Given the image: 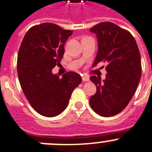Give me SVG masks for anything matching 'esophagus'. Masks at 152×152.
<instances>
[{"instance_id": "obj_1", "label": "esophagus", "mask_w": 152, "mask_h": 152, "mask_svg": "<svg viewBox=\"0 0 152 152\" xmlns=\"http://www.w3.org/2000/svg\"><path fill=\"white\" fill-rule=\"evenodd\" d=\"M82 81L83 82H89L90 79L88 76H82Z\"/></svg>"}]
</instances>
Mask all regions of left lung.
I'll use <instances>...</instances> for the list:
<instances>
[{"label":"left lung","instance_id":"8db88e82","mask_svg":"<svg viewBox=\"0 0 152 152\" xmlns=\"http://www.w3.org/2000/svg\"><path fill=\"white\" fill-rule=\"evenodd\" d=\"M96 34L98 51L94 66L107 63L106 77L90 78L96 92L90 98V104L102 117L120 113L129 103L141 78L142 67L139 48L127 30L111 22H102L90 29Z\"/></svg>","mask_w":152,"mask_h":152}]
</instances>
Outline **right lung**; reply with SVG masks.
Returning <instances> with one entry per match:
<instances>
[{
	"instance_id": "add662e5",
	"label": "right lung",
	"mask_w": 152,
	"mask_h": 152,
	"mask_svg": "<svg viewBox=\"0 0 152 152\" xmlns=\"http://www.w3.org/2000/svg\"><path fill=\"white\" fill-rule=\"evenodd\" d=\"M73 31L54 23L32 26L25 34L18 54L19 82L29 104L41 115L53 117L68 105L73 90L82 82L77 73L53 74L52 69L59 64L64 44Z\"/></svg>"
}]
</instances>
